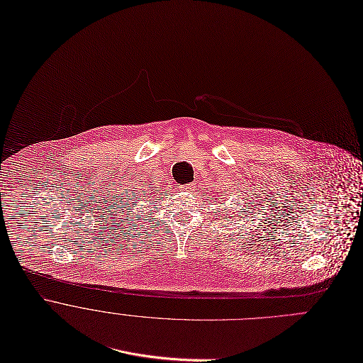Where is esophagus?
<instances>
[{
	"instance_id": "1",
	"label": "esophagus",
	"mask_w": 363,
	"mask_h": 363,
	"mask_svg": "<svg viewBox=\"0 0 363 363\" xmlns=\"http://www.w3.org/2000/svg\"><path fill=\"white\" fill-rule=\"evenodd\" d=\"M195 188V184H186V185H182V191H194Z\"/></svg>"
}]
</instances>
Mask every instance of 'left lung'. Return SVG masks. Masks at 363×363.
Masks as SVG:
<instances>
[{"label":"left lung","instance_id":"left-lung-1","mask_svg":"<svg viewBox=\"0 0 363 363\" xmlns=\"http://www.w3.org/2000/svg\"><path fill=\"white\" fill-rule=\"evenodd\" d=\"M241 211H244V209H241ZM233 215H234V216H231V218H241V215H237V212H233ZM245 218H247V215H245Z\"/></svg>","mask_w":363,"mask_h":363}]
</instances>
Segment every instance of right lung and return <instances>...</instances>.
<instances>
[{
    "instance_id": "right-lung-1",
    "label": "right lung",
    "mask_w": 363,
    "mask_h": 363,
    "mask_svg": "<svg viewBox=\"0 0 363 363\" xmlns=\"http://www.w3.org/2000/svg\"><path fill=\"white\" fill-rule=\"evenodd\" d=\"M142 203H143L145 205V207L141 206ZM136 203H138V205H136V206H138V211H139V212H140V211H143V209H147V208H148V206H150V205H151V203H150V201H148V199H145V201H138V202H136Z\"/></svg>"
}]
</instances>
